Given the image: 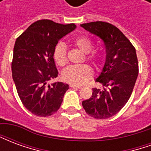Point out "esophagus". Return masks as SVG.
I'll use <instances>...</instances> for the list:
<instances>
[{
    "label": "esophagus",
    "instance_id": "obj_1",
    "mask_svg": "<svg viewBox=\"0 0 151 151\" xmlns=\"http://www.w3.org/2000/svg\"><path fill=\"white\" fill-rule=\"evenodd\" d=\"M70 87H72V88H76V89H81L82 87L81 86H75V85H73V84H71V85L69 86Z\"/></svg>",
    "mask_w": 151,
    "mask_h": 151
}]
</instances>
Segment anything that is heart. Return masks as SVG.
<instances>
[{
	"mask_svg": "<svg viewBox=\"0 0 151 151\" xmlns=\"http://www.w3.org/2000/svg\"><path fill=\"white\" fill-rule=\"evenodd\" d=\"M73 43L77 47L86 53V58L91 60L95 65L101 63L103 57L102 54L93 49L91 40L85 35H80L73 40ZM53 59L59 66H64L67 63V50L65 45L59 43L53 50ZM93 76V69L88 65H71L64 69L62 78L65 82L75 86H82L91 79Z\"/></svg>",
	"mask_w": 151,
	"mask_h": 151,
	"instance_id": "obj_1",
	"label": "heart"
}]
</instances>
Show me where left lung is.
<instances>
[{
    "mask_svg": "<svg viewBox=\"0 0 151 151\" xmlns=\"http://www.w3.org/2000/svg\"><path fill=\"white\" fill-rule=\"evenodd\" d=\"M81 26L103 40L107 53L104 66L95 80L104 88L92 89L91 97L82 101V107L95 119H108L118 113L132 95L138 75L136 50L111 23L98 21Z\"/></svg>",
    "mask_w": 151,
    "mask_h": 151,
    "instance_id": "left-lung-1",
    "label": "left lung"
}]
</instances>
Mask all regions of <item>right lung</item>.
Returning <instances> with one entry per match:
<instances>
[{"instance_id": "obj_1", "label": "right lung", "mask_w": 151, "mask_h": 151, "mask_svg": "<svg viewBox=\"0 0 151 151\" xmlns=\"http://www.w3.org/2000/svg\"><path fill=\"white\" fill-rule=\"evenodd\" d=\"M75 27L74 23L63 25L42 19L32 23L16 40L13 79L22 104L37 116H49L58 111L69 89L63 82H49L58 76L53 50Z\"/></svg>"}]
</instances>
